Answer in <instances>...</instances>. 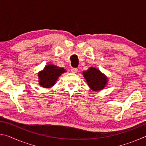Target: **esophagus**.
I'll list each match as a JSON object with an SVG mask.
<instances>
[{"mask_svg":"<svg viewBox=\"0 0 146 146\" xmlns=\"http://www.w3.org/2000/svg\"><path fill=\"white\" fill-rule=\"evenodd\" d=\"M77 71H78L77 68H71V72H72V73H76V72H77Z\"/></svg>","mask_w":146,"mask_h":146,"instance_id":"obj_1","label":"esophagus"}]
</instances>
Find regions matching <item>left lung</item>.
<instances>
[{
  "mask_svg": "<svg viewBox=\"0 0 146 146\" xmlns=\"http://www.w3.org/2000/svg\"><path fill=\"white\" fill-rule=\"evenodd\" d=\"M82 75L84 76L88 86L93 91L102 90L108 84L107 76L97 68L91 67L87 71H83Z\"/></svg>",
  "mask_w": 146,
  "mask_h": 146,
  "instance_id": "8db88e82",
  "label": "left lung"
}]
</instances>
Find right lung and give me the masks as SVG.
<instances>
[{"label": "right lung", "mask_w": 146, "mask_h": 146, "mask_svg": "<svg viewBox=\"0 0 146 146\" xmlns=\"http://www.w3.org/2000/svg\"><path fill=\"white\" fill-rule=\"evenodd\" d=\"M66 72L64 68L58 67L53 64L46 65L43 70L38 73V84L41 87L50 88L56 84L58 78L62 74Z\"/></svg>", "instance_id": "add662e5"}]
</instances>
